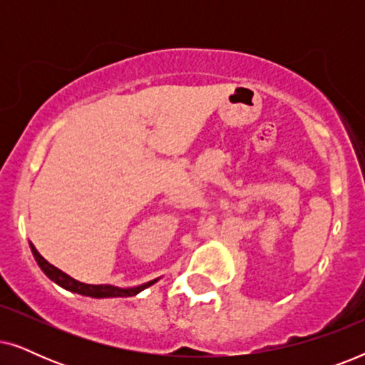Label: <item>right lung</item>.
Returning a JSON list of instances; mask_svg holds the SVG:
<instances>
[{
    "mask_svg": "<svg viewBox=\"0 0 365 365\" xmlns=\"http://www.w3.org/2000/svg\"><path fill=\"white\" fill-rule=\"evenodd\" d=\"M29 247H31V252L34 259H36L38 266L41 271L46 274L48 279H51L54 284H58L59 287L66 289L69 292L79 294V296H86V297H94V299H106V297H131L136 296L144 289L153 286L154 282H158L161 277L153 279V281L139 284V286L134 287H119V286H113V284H84L79 282L76 279H73L71 276H68L66 272H63L61 269L54 267L53 264H49L46 259H44L41 254L36 251V247L29 242Z\"/></svg>",
    "mask_w": 365,
    "mask_h": 365,
    "instance_id": "right-lung-1",
    "label": "right lung"
}]
</instances>
